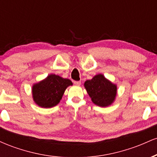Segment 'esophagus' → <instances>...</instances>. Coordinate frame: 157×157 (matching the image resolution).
<instances>
[{
  "instance_id": "1",
  "label": "esophagus",
  "mask_w": 157,
  "mask_h": 157,
  "mask_svg": "<svg viewBox=\"0 0 157 157\" xmlns=\"http://www.w3.org/2000/svg\"><path fill=\"white\" fill-rule=\"evenodd\" d=\"M74 84L76 85V86H80L81 84L80 81H74Z\"/></svg>"
}]
</instances>
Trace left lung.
Segmentation results:
<instances>
[{
  "mask_svg": "<svg viewBox=\"0 0 157 157\" xmlns=\"http://www.w3.org/2000/svg\"><path fill=\"white\" fill-rule=\"evenodd\" d=\"M88 94L95 105L105 107L111 105L117 94L116 85L106 80L102 75H97L84 83Z\"/></svg>",
  "mask_w": 157,
  "mask_h": 157,
  "instance_id": "left-lung-1",
  "label": "left lung"
}]
</instances>
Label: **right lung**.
<instances>
[{"mask_svg":"<svg viewBox=\"0 0 157 157\" xmlns=\"http://www.w3.org/2000/svg\"><path fill=\"white\" fill-rule=\"evenodd\" d=\"M72 82L55 75H50L32 87L34 101L42 108H51L59 103L65 90Z\"/></svg>","mask_w":157,"mask_h":157,"instance_id":"add662e5","label":"right lung"}]
</instances>
